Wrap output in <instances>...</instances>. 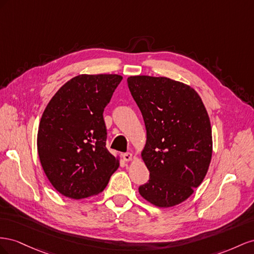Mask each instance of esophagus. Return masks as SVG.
Returning a JSON list of instances; mask_svg holds the SVG:
<instances>
[{
	"label": "esophagus",
	"mask_w": 254,
	"mask_h": 254,
	"mask_svg": "<svg viewBox=\"0 0 254 254\" xmlns=\"http://www.w3.org/2000/svg\"><path fill=\"white\" fill-rule=\"evenodd\" d=\"M122 157H123V159H125L126 162H131L132 159L134 158V156H133V154L132 153H129V152H127V153H125V154H122Z\"/></svg>",
	"instance_id": "obj_1"
}]
</instances>
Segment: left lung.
Listing matches in <instances>:
<instances>
[{
  "mask_svg": "<svg viewBox=\"0 0 254 254\" xmlns=\"http://www.w3.org/2000/svg\"><path fill=\"white\" fill-rule=\"evenodd\" d=\"M127 85L147 129L141 158L150 180L139 193L158 207L178 205L202 183L211 163L206 108L190 86L168 77L129 76Z\"/></svg>",
  "mask_w": 254,
  "mask_h": 254,
  "instance_id": "obj_1",
  "label": "left lung"
}]
</instances>
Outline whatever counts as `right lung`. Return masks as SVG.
Masks as SVG:
<instances>
[{"instance_id": "right-lung-1", "label": "right lung", "mask_w": 254, "mask_h": 254, "mask_svg": "<svg viewBox=\"0 0 254 254\" xmlns=\"http://www.w3.org/2000/svg\"><path fill=\"white\" fill-rule=\"evenodd\" d=\"M118 74H79L50 100L39 123L37 150L50 183L64 197L84 199L104 190L119 167L105 147V106Z\"/></svg>"}]
</instances>
